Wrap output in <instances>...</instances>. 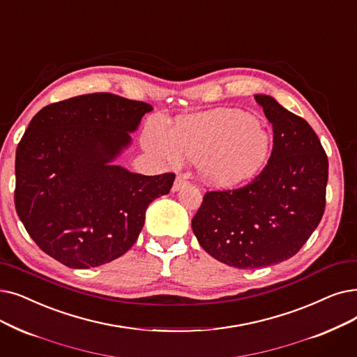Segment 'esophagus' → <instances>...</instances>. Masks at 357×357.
Here are the masks:
<instances>
[{
  "label": "esophagus",
  "mask_w": 357,
  "mask_h": 357,
  "mask_svg": "<svg viewBox=\"0 0 357 357\" xmlns=\"http://www.w3.org/2000/svg\"><path fill=\"white\" fill-rule=\"evenodd\" d=\"M185 185H187V181H185L183 178H181V176H178L176 179H175V183H174V187H172V191L174 192H176V191H179V190H182Z\"/></svg>",
  "instance_id": "1"
}]
</instances>
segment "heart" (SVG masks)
I'll use <instances>...</instances> for the list:
<instances>
[{"label":"heart","mask_w":357,"mask_h":357,"mask_svg":"<svg viewBox=\"0 0 357 357\" xmlns=\"http://www.w3.org/2000/svg\"><path fill=\"white\" fill-rule=\"evenodd\" d=\"M146 146L178 163L195 160L198 176L214 188H231L257 176L270 159L273 140L262 123L239 109L182 116L172 134L165 127L146 134Z\"/></svg>","instance_id":"heart-1"}]
</instances>
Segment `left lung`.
<instances>
[{"label": "left lung", "instance_id": "1", "mask_svg": "<svg viewBox=\"0 0 357 357\" xmlns=\"http://www.w3.org/2000/svg\"><path fill=\"white\" fill-rule=\"evenodd\" d=\"M255 100L274 140L264 170L243 188L211 191L194 215L203 250L236 268H261L296 254L322 219L328 159L309 123L274 98Z\"/></svg>", "mask_w": 357, "mask_h": 357}]
</instances>
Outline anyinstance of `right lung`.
<instances>
[{
	"label": "right lung",
	"mask_w": 357,
	"mask_h": 357,
	"mask_svg": "<svg viewBox=\"0 0 357 357\" xmlns=\"http://www.w3.org/2000/svg\"><path fill=\"white\" fill-rule=\"evenodd\" d=\"M150 111L144 102L91 93L45 106L30 121L15 151L14 204L45 254L82 270L135 243L149 204L175 181L115 165Z\"/></svg>",
	"instance_id": "obj_1"
}]
</instances>
